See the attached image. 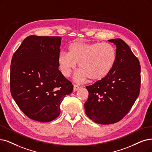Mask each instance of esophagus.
Returning a JSON list of instances; mask_svg holds the SVG:
<instances>
[{
    "instance_id": "1",
    "label": "esophagus",
    "mask_w": 152,
    "mask_h": 152,
    "mask_svg": "<svg viewBox=\"0 0 152 152\" xmlns=\"http://www.w3.org/2000/svg\"><path fill=\"white\" fill-rule=\"evenodd\" d=\"M78 88H79V86H78V85H76V84L74 85V92L78 90Z\"/></svg>"
}]
</instances>
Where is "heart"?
<instances>
[{"label": "heart", "instance_id": "1", "mask_svg": "<svg viewBox=\"0 0 152 152\" xmlns=\"http://www.w3.org/2000/svg\"><path fill=\"white\" fill-rule=\"evenodd\" d=\"M117 61V52L109 43H86L76 41L68 47V52H62L58 57V64L62 74L69 77L78 63L80 70L75 79L82 82L90 78L91 81L100 80L113 69Z\"/></svg>", "mask_w": 152, "mask_h": 152}]
</instances>
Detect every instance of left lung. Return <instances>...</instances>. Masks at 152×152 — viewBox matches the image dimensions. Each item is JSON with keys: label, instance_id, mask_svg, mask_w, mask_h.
I'll use <instances>...</instances> for the list:
<instances>
[{"label": "left lung", "instance_id": "left-lung-1", "mask_svg": "<svg viewBox=\"0 0 152 152\" xmlns=\"http://www.w3.org/2000/svg\"><path fill=\"white\" fill-rule=\"evenodd\" d=\"M116 45L117 61L104 78L87 86L84 104L87 117L100 124L119 122L130 110L140 90L141 67L138 58L120 39L108 40Z\"/></svg>", "mask_w": 152, "mask_h": 152}]
</instances>
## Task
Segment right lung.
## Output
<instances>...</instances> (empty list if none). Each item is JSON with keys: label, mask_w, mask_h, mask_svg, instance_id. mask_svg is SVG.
Segmentation results:
<instances>
[{"label": "right lung", "mask_w": 152, "mask_h": 152, "mask_svg": "<svg viewBox=\"0 0 152 152\" xmlns=\"http://www.w3.org/2000/svg\"><path fill=\"white\" fill-rule=\"evenodd\" d=\"M60 37L30 35L15 52L10 65V92L27 116L48 122L60 113L73 85L58 70Z\"/></svg>", "instance_id": "1"}]
</instances>
